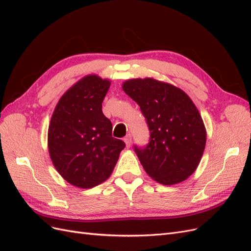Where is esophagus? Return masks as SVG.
I'll return each mask as SVG.
<instances>
[{
    "instance_id": "obj_1",
    "label": "esophagus",
    "mask_w": 251,
    "mask_h": 251,
    "mask_svg": "<svg viewBox=\"0 0 251 251\" xmlns=\"http://www.w3.org/2000/svg\"><path fill=\"white\" fill-rule=\"evenodd\" d=\"M124 140H125V142H126V148H130V147H131V143H132V137H131V135H130V134L126 135Z\"/></svg>"
}]
</instances>
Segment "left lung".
<instances>
[{
  "instance_id": "left-lung-1",
  "label": "left lung",
  "mask_w": 251,
  "mask_h": 251,
  "mask_svg": "<svg viewBox=\"0 0 251 251\" xmlns=\"http://www.w3.org/2000/svg\"><path fill=\"white\" fill-rule=\"evenodd\" d=\"M138 103L150 130L147 147H134L144 171L164 185L184 181L196 171L206 143L198 109L181 89L154 78L124 82Z\"/></svg>"
}]
</instances>
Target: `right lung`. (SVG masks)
I'll return each mask as SVG.
<instances>
[{
    "mask_svg": "<svg viewBox=\"0 0 251 251\" xmlns=\"http://www.w3.org/2000/svg\"><path fill=\"white\" fill-rule=\"evenodd\" d=\"M111 82L87 75L60 97L52 114L48 148L53 165L80 188L102 183L112 174L126 143L112 136L101 107Z\"/></svg>",
    "mask_w": 251,
    "mask_h": 251,
    "instance_id": "right-lung-1",
    "label": "right lung"
}]
</instances>
